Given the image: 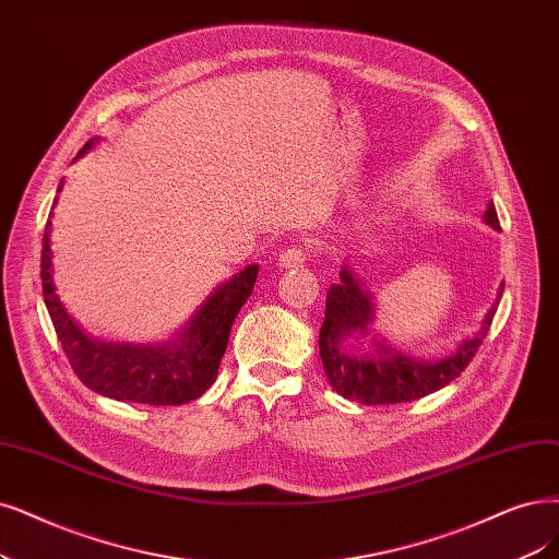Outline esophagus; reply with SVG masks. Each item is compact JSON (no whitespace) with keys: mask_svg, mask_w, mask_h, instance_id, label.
<instances>
[{"mask_svg":"<svg viewBox=\"0 0 559 559\" xmlns=\"http://www.w3.org/2000/svg\"><path fill=\"white\" fill-rule=\"evenodd\" d=\"M306 260V248L304 246H287L285 251L278 253V266L290 269V266H301Z\"/></svg>","mask_w":559,"mask_h":559,"instance_id":"obj_1","label":"esophagus"}]
</instances>
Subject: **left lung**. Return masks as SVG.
Listing matches in <instances>:
<instances>
[{
  "label": "left lung",
  "mask_w": 559,
  "mask_h": 559,
  "mask_svg": "<svg viewBox=\"0 0 559 559\" xmlns=\"http://www.w3.org/2000/svg\"><path fill=\"white\" fill-rule=\"evenodd\" d=\"M484 221L500 230L498 212L490 202L484 214ZM502 297V287L498 299L490 306L481 329L472 338L463 341L456 353H451L438 361H424L407 357L399 349L376 343V349L368 355H355L349 349V341L366 336L368 326L376 318V304L370 293L364 290V283L355 276L353 269H341V283L332 285L326 293V311L320 329V359L324 373L343 399L357 401L364 405H391L409 403L424 399L432 391L447 386L456 380L472 357L481 347L488 326Z\"/></svg>",
  "instance_id": "left-lung-1"
}]
</instances>
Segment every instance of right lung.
I'll return each mask as SVG.
<instances>
[{"label": "right lung", "instance_id": "add662e5", "mask_svg": "<svg viewBox=\"0 0 559 559\" xmlns=\"http://www.w3.org/2000/svg\"><path fill=\"white\" fill-rule=\"evenodd\" d=\"M92 147L94 142H87L78 158ZM61 186H64V181H59L57 193L61 191ZM50 218L52 212L46 223L44 251H40L44 299L57 338L64 347V355L80 382L96 391V394L121 403L183 405L200 399L218 376L233 322L239 308L253 293L258 264L243 266L230 281L218 285L214 295L200 306L193 320L177 334V338L154 345L106 343L82 332L55 293Z\"/></svg>", "mask_w": 559, "mask_h": 559}]
</instances>
